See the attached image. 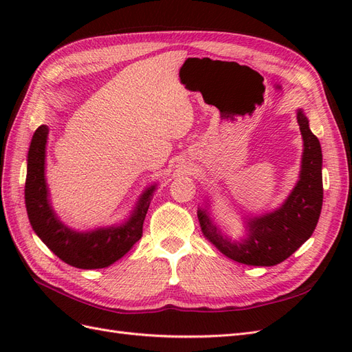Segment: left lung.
Here are the masks:
<instances>
[{"instance_id":"8db88e82","label":"left lung","mask_w":352,"mask_h":352,"mask_svg":"<svg viewBox=\"0 0 352 352\" xmlns=\"http://www.w3.org/2000/svg\"><path fill=\"white\" fill-rule=\"evenodd\" d=\"M304 140L301 175L285 204L270 214L248 221V238L230 242L212 223L206 210L198 211L202 235L226 257L250 265H274L285 261L313 235L323 204L322 146L298 111Z\"/></svg>"}]
</instances>
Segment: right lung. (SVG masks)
<instances>
[{"instance_id":"1","label":"right lung","mask_w":352,"mask_h":352,"mask_svg":"<svg viewBox=\"0 0 352 352\" xmlns=\"http://www.w3.org/2000/svg\"><path fill=\"white\" fill-rule=\"evenodd\" d=\"M48 127L39 126L28 154L25 201L32 228L60 260L78 269H102L122 258L142 236V226L154 186L146 189L123 226L78 233L56 217L48 201L45 184V144Z\"/></svg>"}]
</instances>
